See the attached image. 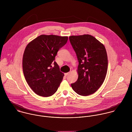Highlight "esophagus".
Returning <instances> with one entry per match:
<instances>
[{
  "label": "esophagus",
  "instance_id": "1",
  "mask_svg": "<svg viewBox=\"0 0 132 132\" xmlns=\"http://www.w3.org/2000/svg\"><path fill=\"white\" fill-rule=\"evenodd\" d=\"M70 72H68V73H65L64 75H65V76H68V75L70 74Z\"/></svg>",
  "mask_w": 132,
  "mask_h": 132
}]
</instances>
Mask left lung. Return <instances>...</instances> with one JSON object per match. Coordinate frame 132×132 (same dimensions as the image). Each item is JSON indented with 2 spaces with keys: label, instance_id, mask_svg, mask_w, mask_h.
<instances>
[{
  "label": "left lung",
  "instance_id": "left-lung-1",
  "mask_svg": "<svg viewBox=\"0 0 132 132\" xmlns=\"http://www.w3.org/2000/svg\"><path fill=\"white\" fill-rule=\"evenodd\" d=\"M69 39L79 62L78 78L71 84L77 94H93L103 83L107 74L108 58L104 46L89 35L70 36Z\"/></svg>",
  "mask_w": 132,
  "mask_h": 132
}]
</instances>
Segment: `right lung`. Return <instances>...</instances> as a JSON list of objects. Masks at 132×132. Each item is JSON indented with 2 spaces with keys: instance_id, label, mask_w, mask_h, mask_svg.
Segmentation results:
<instances>
[{
  "instance_id": "obj_1",
  "label": "right lung",
  "mask_w": 132,
  "mask_h": 132,
  "mask_svg": "<svg viewBox=\"0 0 132 132\" xmlns=\"http://www.w3.org/2000/svg\"><path fill=\"white\" fill-rule=\"evenodd\" d=\"M68 39V37L40 35L26 46L23 57V73L30 87L38 95L50 96L57 90L64 75L54 60Z\"/></svg>"
}]
</instances>
